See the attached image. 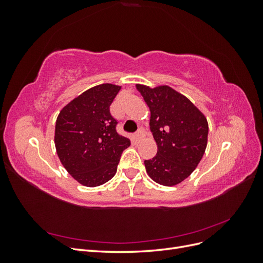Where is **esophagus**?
Instances as JSON below:
<instances>
[{
  "label": "esophagus",
  "instance_id": "obj_1",
  "mask_svg": "<svg viewBox=\"0 0 263 263\" xmlns=\"http://www.w3.org/2000/svg\"><path fill=\"white\" fill-rule=\"evenodd\" d=\"M142 136H144V132H142V130H138V133L134 136V141H136V142L140 141V139L142 138Z\"/></svg>",
  "mask_w": 263,
  "mask_h": 263
}]
</instances>
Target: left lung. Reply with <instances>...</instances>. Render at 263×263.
<instances>
[{"instance_id":"left-lung-1","label":"left lung","mask_w":263,"mask_h":263,"mask_svg":"<svg viewBox=\"0 0 263 263\" xmlns=\"http://www.w3.org/2000/svg\"><path fill=\"white\" fill-rule=\"evenodd\" d=\"M150 109V129L157 155L145 160L148 176L164 186H173L192 173L208 146L209 123L184 95L168 85L136 84Z\"/></svg>"}]
</instances>
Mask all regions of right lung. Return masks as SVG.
<instances>
[{
	"label": "right lung",
	"mask_w": 263,
	"mask_h": 263,
	"mask_svg": "<svg viewBox=\"0 0 263 263\" xmlns=\"http://www.w3.org/2000/svg\"><path fill=\"white\" fill-rule=\"evenodd\" d=\"M122 86L95 85L63 107L54 127V146L60 162L80 184H104L117 171L130 140L117 134L109 106Z\"/></svg>",
	"instance_id": "obj_1"
}]
</instances>
